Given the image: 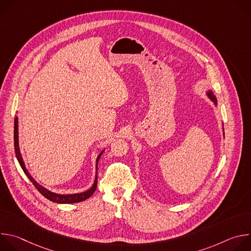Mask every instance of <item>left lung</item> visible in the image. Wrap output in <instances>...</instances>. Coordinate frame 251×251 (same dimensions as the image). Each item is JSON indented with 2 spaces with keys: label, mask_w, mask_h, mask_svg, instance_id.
Segmentation results:
<instances>
[{
  "label": "left lung",
  "mask_w": 251,
  "mask_h": 251,
  "mask_svg": "<svg viewBox=\"0 0 251 251\" xmlns=\"http://www.w3.org/2000/svg\"><path fill=\"white\" fill-rule=\"evenodd\" d=\"M206 95H207V97L214 103V105H217L218 104V100H217V98H216V96H214V94L212 93V91L211 90H208L207 92H206ZM225 134V133H224Z\"/></svg>",
  "instance_id": "obj_1"
}]
</instances>
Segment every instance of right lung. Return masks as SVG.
<instances>
[{
	"instance_id": "right-lung-1",
	"label": "right lung",
	"mask_w": 251,
	"mask_h": 251,
	"mask_svg": "<svg viewBox=\"0 0 251 251\" xmlns=\"http://www.w3.org/2000/svg\"><path fill=\"white\" fill-rule=\"evenodd\" d=\"M14 145H15V152H16V157L24 171V173L26 175V176L29 178L30 182L32 183V185L35 187L45 198H47L48 200L53 201V202H57V203H75V202H79L82 201L87 200L88 198H90L92 196V194L95 192L96 187H97V166H98V161L101 157V155L103 154L104 150L100 152V154L98 155L97 159H96V176H95V181L94 184L92 185V187L87 190L86 192L83 193H78V194H73V195H59V194H55L52 193L50 191H49L48 189L44 188L43 186H41L39 183H37V181L30 176V174L27 172L25 166V162L22 158L21 152H20V146H19V132H18V117L15 118V128H14Z\"/></svg>"
}]
</instances>
